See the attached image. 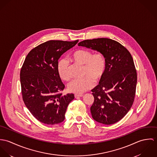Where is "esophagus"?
<instances>
[{
	"label": "esophagus",
	"mask_w": 157,
	"mask_h": 157,
	"mask_svg": "<svg viewBox=\"0 0 157 157\" xmlns=\"http://www.w3.org/2000/svg\"><path fill=\"white\" fill-rule=\"evenodd\" d=\"M82 96H83V94H74V97H75V98H77V97H82Z\"/></svg>",
	"instance_id": "1"
}]
</instances>
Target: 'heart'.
<instances>
[{"instance_id":"1","label":"heart","mask_w":157,"mask_h":157,"mask_svg":"<svg viewBox=\"0 0 157 157\" xmlns=\"http://www.w3.org/2000/svg\"><path fill=\"white\" fill-rule=\"evenodd\" d=\"M70 60L73 62L83 66L84 78L75 79L67 85L70 92L81 94L91 89L94 85V82L100 80L104 75L106 60L103 54L92 52L88 49H79L73 52L70 56ZM57 72L59 77L65 81L71 78L69 65L66 60H61L57 65Z\"/></svg>"}]
</instances>
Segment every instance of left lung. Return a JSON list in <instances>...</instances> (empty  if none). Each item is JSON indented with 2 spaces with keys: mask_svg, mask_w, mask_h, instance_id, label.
Returning <instances> with one entry per match:
<instances>
[{
  "mask_svg": "<svg viewBox=\"0 0 157 157\" xmlns=\"http://www.w3.org/2000/svg\"><path fill=\"white\" fill-rule=\"evenodd\" d=\"M78 45L101 52L106 57L105 74L91 90L94 101L90 112L100 123L114 124L126 115L134 101L137 75L132 57L125 47L110 39L85 40Z\"/></svg>",
  "mask_w": 157,
  "mask_h": 157,
  "instance_id": "1",
  "label": "left lung"
}]
</instances>
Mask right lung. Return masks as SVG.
I'll use <instances>...</instances> for the list:
<instances>
[{"mask_svg": "<svg viewBox=\"0 0 157 157\" xmlns=\"http://www.w3.org/2000/svg\"><path fill=\"white\" fill-rule=\"evenodd\" d=\"M49 40L36 46L27 55L21 70L23 100L31 114L46 124H56L65 120L73 94L63 95L65 85L57 72L61 56L77 44Z\"/></svg>", "mask_w": 157, "mask_h": 157, "instance_id": "right-lung-1", "label": "right lung"}]
</instances>
